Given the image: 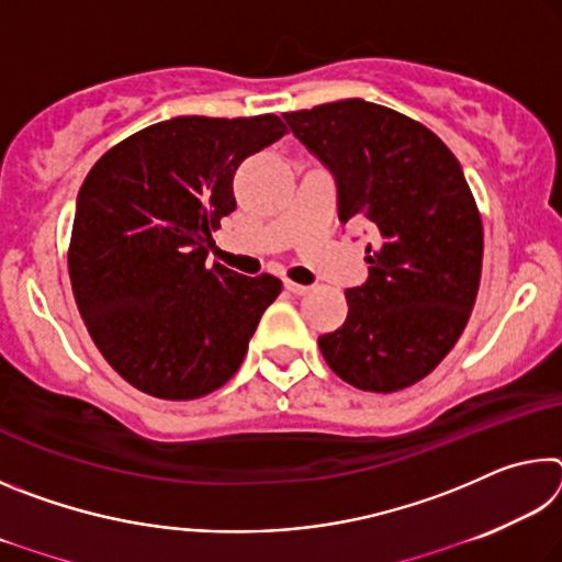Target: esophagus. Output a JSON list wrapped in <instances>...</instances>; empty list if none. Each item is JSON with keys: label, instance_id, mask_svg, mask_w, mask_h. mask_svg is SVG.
<instances>
[{"label": "esophagus", "instance_id": "1", "mask_svg": "<svg viewBox=\"0 0 562 562\" xmlns=\"http://www.w3.org/2000/svg\"><path fill=\"white\" fill-rule=\"evenodd\" d=\"M284 290H288L290 294H304L310 288L307 284H300V282H292V280H284Z\"/></svg>", "mask_w": 562, "mask_h": 562}]
</instances>
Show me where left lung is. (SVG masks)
Segmentation results:
<instances>
[{
  "mask_svg": "<svg viewBox=\"0 0 562 562\" xmlns=\"http://www.w3.org/2000/svg\"><path fill=\"white\" fill-rule=\"evenodd\" d=\"M337 183L339 221H367L369 278L347 290V319L317 345L361 392H398L431 374L471 317L483 225L461 164L422 123L345 99L282 113Z\"/></svg>",
  "mask_w": 562,
  "mask_h": 562,
  "instance_id": "1",
  "label": "left lung"
}]
</instances>
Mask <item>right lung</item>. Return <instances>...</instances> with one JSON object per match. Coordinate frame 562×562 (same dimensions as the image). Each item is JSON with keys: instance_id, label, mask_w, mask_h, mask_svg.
<instances>
[{"instance_id": "right-lung-1", "label": "right lung", "mask_w": 562, "mask_h": 562, "mask_svg": "<svg viewBox=\"0 0 562 562\" xmlns=\"http://www.w3.org/2000/svg\"><path fill=\"white\" fill-rule=\"evenodd\" d=\"M282 136L272 113L178 116L121 140L83 180L74 300L103 359L144 394L188 402L240 369L282 282L207 265V247L235 211L237 166Z\"/></svg>"}]
</instances>
